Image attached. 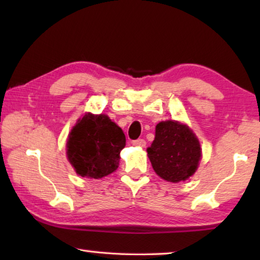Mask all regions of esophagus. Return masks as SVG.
Here are the masks:
<instances>
[{
	"label": "esophagus",
	"mask_w": 260,
	"mask_h": 260,
	"mask_svg": "<svg viewBox=\"0 0 260 260\" xmlns=\"http://www.w3.org/2000/svg\"><path fill=\"white\" fill-rule=\"evenodd\" d=\"M132 143H133V146H135V147H146V141H144L143 139L134 140Z\"/></svg>",
	"instance_id": "34e87169"
}]
</instances>
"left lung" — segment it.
Instances as JSON below:
<instances>
[{
  "label": "left lung",
  "instance_id": "1",
  "mask_svg": "<svg viewBox=\"0 0 260 260\" xmlns=\"http://www.w3.org/2000/svg\"><path fill=\"white\" fill-rule=\"evenodd\" d=\"M147 152L155 172L161 179L174 183L191 177L202 157L196 135L187 125L175 120L157 124L155 140Z\"/></svg>",
  "mask_w": 260,
  "mask_h": 260
}]
</instances>
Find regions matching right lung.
<instances>
[{
  "instance_id": "obj_1",
  "label": "right lung",
  "mask_w": 260,
  "mask_h": 260,
  "mask_svg": "<svg viewBox=\"0 0 260 260\" xmlns=\"http://www.w3.org/2000/svg\"><path fill=\"white\" fill-rule=\"evenodd\" d=\"M125 146L124 132L107 114L86 113L70 132L67 155L80 177L101 179L118 169Z\"/></svg>"
}]
</instances>
